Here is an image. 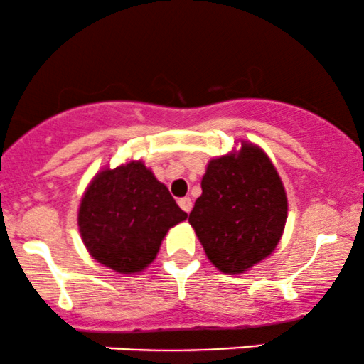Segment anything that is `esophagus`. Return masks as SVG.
<instances>
[{
	"label": "esophagus",
	"instance_id": "34e87169",
	"mask_svg": "<svg viewBox=\"0 0 364 364\" xmlns=\"http://www.w3.org/2000/svg\"><path fill=\"white\" fill-rule=\"evenodd\" d=\"M178 203H179V207H181L183 210L186 212V214L191 210V207H193V203H191V198H188V196H185V198H179Z\"/></svg>",
	"mask_w": 364,
	"mask_h": 364
}]
</instances>
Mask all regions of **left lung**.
<instances>
[{
  "label": "left lung",
  "mask_w": 364,
  "mask_h": 364,
  "mask_svg": "<svg viewBox=\"0 0 364 364\" xmlns=\"http://www.w3.org/2000/svg\"><path fill=\"white\" fill-rule=\"evenodd\" d=\"M287 195L260 145L248 140L208 161L188 223L217 270L248 272L269 258L284 235Z\"/></svg>",
  "instance_id": "1"
}]
</instances>
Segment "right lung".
I'll return each mask as SVG.
<instances>
[{"instance_id": "obj_1", "label": "right lung", "mask_w": 364, "mask_h": 364, "mask_svg": "<svg viewBox=\"0 0 364 364\" xmlns=\"http://www.w3.org/2000/svg\"><path fill=\"white\" fill-rule=\"evenodd\" d=\"M186 217L152 169L129 159L95 173L82 195L77 224L95 262L116 274L135 275L156 260L169 229Z\"/></svg>"}]
</instances>
